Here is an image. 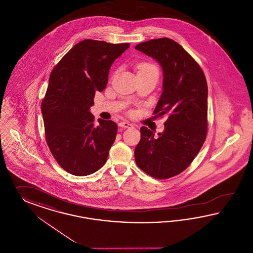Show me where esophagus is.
<instances>
[{
    "label": "esophagus",
    "mask_w": 253,
    "mask_h": 253,
    "mask_svg": "<svg viewBox=\"0 0 253 253\" xmlns=\"http://www.w3.org/2000/svg\"><path fill=\"white\" fill-rule=\"evenodd\" d=\"M119 126L122 127V128H131V127H132V125H131V123L126 122H120V123H119Z\"/></svg>",
    "instance_id": "34e87169"
}]
</instances>
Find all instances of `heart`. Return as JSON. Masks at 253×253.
<instances>
[{"mask_svg": "<svg viewBox=\"0 0 253 253\" xmlns=\"http://www.w3.org/2000/svg\"><path fill=\"white\" fill-rule=\"evenodd\" d=\"M145 71H155V72H157V69L154 65H152L151 63H143V64L138 66V73L145 72Z\"/></svg>", "mask_w": 253, "mask_h": 253, "instance_id": "heart-1", "label": "heart"}]
</instances>
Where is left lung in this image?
<instances>
[{
	"instance_id": "left-lung-1",
	"label": "left lung",
	"mask_w": 253,
	"mask_h": 253,
	"mask_svg": "<svg viewBox=\"0 0 253 253\" xmlns=\"http://www.w3.org/2000/svg\"><path fill=\"white\" fill-rule=\"evenodd\" d=\"M135 50L161 66L163 92L154 114L168 116V121L158 135L141 127L134 159L150 176L168 179L183 171L205 141L207 83L201 67L176 41L152 40L136 45Z\"/></svg>"
}]
</instances>
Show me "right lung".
Returning a JSON list of instances; mask_svg holds the SVG:
<instances>
[{"label":"right lung","instance_id":"1","mask_svg":"<svg viewBox=\"0 0 253 253\" xmlns=\"http://www.w3.org/2000/svg\"><path fill=\"white\" fill-rule=\"evenodd\" d=\"M130 47L85 40L77 43L51 71L41 104L46 141L66 171L86 176L105 164L118 125L99 119L90 107L95 91L103 90L112 64Z\"/></svg>","mask_w":253,"mask_h":253}]
</instances>
